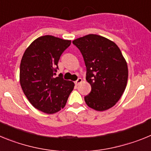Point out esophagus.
Wrapping results in <instances>:
<instances>
[{
  "label": "esophagus",
  "mask_w": 151,
  "mask_h": 151,
  "mask_svg": "<svg viewBox=\"0 0 151 151\" xmlns=\"http://www.w3.org/2000/svg\"><path fill=\"white\" fill-rule=\"evenodd\" d=\"M82 82V79L81 78H78V79L76 80V82H75V84H76V85H79L80 83H81V82Z\"/></svg>",
  "instance_id": "esophagus-1"
}]
</instances>
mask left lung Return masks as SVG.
Listing matches in <instances>:
<instances>
[{
    "label": "left lung",
    "mask_w": 151,
    "mask_h": 151,
    "mask_svg": "<svg viewBox=\"0 0 151 151\" xmlns=\"http://www.w3.org/2000/svg\"><path fill=\"white\" fill-rule=\"evenodd\" d=\"M73 44L83 57L86 80L91 86L85 103L97 111L110 109L120 99L128 81L127 63L120 49L110 40L93 34Z\"/></svg>",
    "instance_id": "8db88e82"
}]
</instances>
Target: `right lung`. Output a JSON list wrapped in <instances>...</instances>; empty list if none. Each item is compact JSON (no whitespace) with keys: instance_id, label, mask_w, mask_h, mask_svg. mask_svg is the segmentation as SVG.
Masks as SVG:
<instances>
[{"instance_id":"obj_1","label":"right lung","mask_w":151,"mask_h":151,"mask_svg":"<svg viewBox=\"0 0 151 151\" xmlns=\"http://www.w3.org/2000/svg\"><path fill=\"white\" fill-rule=\"evenodd\" d=\"M71 41L41 36L26 50L20 63L19 80L24 94L36 109L57 113L65 106L75 84L56 76L58 62Z\"/></svg>"}]
</instances>
